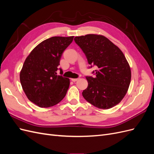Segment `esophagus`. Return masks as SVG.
<instances>
[{"mask_svg": "<svg viewBox=\"0 0 154 154\" xmlns=\"http://www.w3.org/2000/svg\"><path fill=\"white\" fill-rule=\"evenodd\" d=\"M79 80V78H72L71 79V80L72 81V82H76L77 80Z\"/></svg>", "mask_w": 154, "mask_h": 154, "instance_id": "esophagus-1", "label": "esophagus"}]
</instances>
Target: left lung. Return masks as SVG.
Returning a JSON list of instances; mask_svg holds the SVG:
<instances>
[{
  "label": "left lung",
  "mask_w": 154,
  "mask_h": 154,
  "mask_svg": "<svg viewBox=\"0 0 154 154\" xmlns=\"http://www.w3.org/2000/svg\"><path fill=\"white\" fill-rule=\"evenodd\" d=\"M74 41L85 53L88 64L97 67L94 78L86 77L88 87L83 97L101 109L118 105L127 94L131 80V70L122 51L100 35L76 36Z\"/></svg>",
  "instance_id": "1"
}]
</instances>
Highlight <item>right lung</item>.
Returning a JSON list of instances; mask_svg holds the SVG:
<instances>
[{
  "instance_id": "1",
  "label": "right lung",
  "mask_w": 154,
  "mask_h": 154,
  "mask_svg": "<svg viewBox=\"0 0 154 154\" xmlns=\"http://www.w3.org/2000/svg\"><path fill=\"white\" fill-rule=\"evenodd\" d=\"M74 36H53L32 50L23 65L20 80L27 98L40 107L58 104L66 96L70 80L57 74L62 55Z\"/></svg>"
}]
</instances>
